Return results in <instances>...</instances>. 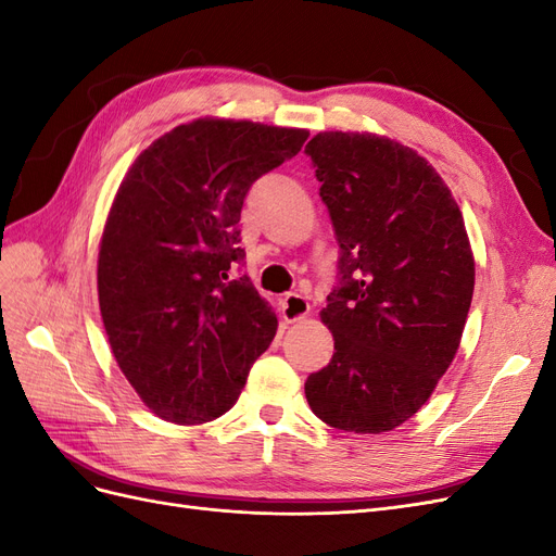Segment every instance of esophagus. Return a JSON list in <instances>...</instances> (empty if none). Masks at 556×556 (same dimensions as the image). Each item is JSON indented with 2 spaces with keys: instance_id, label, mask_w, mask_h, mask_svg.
I'll use <instances>...</instances> for the list:
<instances>
[{
  "instance_id": "34e87169",
  "label": "esophagus",
  "mask_w": 556,
  "mask_h": 556,
  "mask_svg": "<svg viewBox=\"0 0 556 556\" xmlns=\"http://www.w3.org/2000/svg\"><path fill=\"white\" fill-rule=\"evenodd\" d=\"M280 311H282L285 323L292 325V323H299V319H304L311 313V304L306 301V296L292 292L280 301Z\"/></svg>"
}]
</instances>
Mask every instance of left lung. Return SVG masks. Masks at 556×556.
<instances>
[{"label": "left lung", "instance_id": "obj_1", "mask_svg": "<svg viewBox=\"0 0 556 556\" xmlns=\"http://www.w3.org/2000/svg\"><path fill=\"white\" fill-rule=\"evenodd\" d=\"M306 153L341 245V285L319 313L333 357L308 376V406L333 429L392 431L459 350L476 285L464 217L439 172L394 139L319 131Z\"/></svg>", "mask_w": 556, "mask_h": 556}]
</instances>
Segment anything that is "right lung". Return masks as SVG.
<instances>
[{"mask_svg":"<svg viewBox=\"0 0 556 556\" xmlns=\"http://www.w3.org/2000/svg\"><path fill=\"white\" fill-rule=\"evenodd\" d=\"M306 139L296 127L199 117L150 143L115 192L99 243V311L121 371L166 422L225 415L274 341V308L229 271L245 257L250 185Z\"/></svg>","mask_w":556,"mask_h":556,"instance_id":"obj_1","label":"right lung"}]
</instances>
